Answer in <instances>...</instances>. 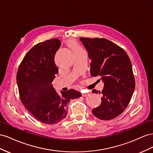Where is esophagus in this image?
Segmentation results:
<instances>
[{
    "label": "esophagus",
    "instance_id": "1",
    "mask_svg": "<svg viewBox=\"0 0 153 153\" xmlns=\"http://www.w3.org/2000/svg\"><path fill=\"white\" fill-rule=\"evenodd\" d=\"M89 94H90L89 92H84L82 94V95L83 96V97H86V96H88Z\"/></svg>",
    "mask_w": 153,
    "mask_h": 153
}]
</instances>
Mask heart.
<instances>
[{"label":"heart","mask_w":153,"mask_h":153,"mask_svg":"<svg viewBox=\"0 0 153 153\" xmlns=\"http://www.w3.org/2000/svg\"><path fill=\"white\" fill-rule=\"evenodd\" d=\"M69 45L70 47H71V49L73 51H77V50H81L82 49L81 47L77 44V43L76 42H70L69 43Z\"/></svg>","instance_id":"b5f03b06"}]
</instances>
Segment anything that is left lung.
<instances>
[{"label": "left lung", "mask_w": 153, "mask_h": 153, "mask_svg": "<svg viewBox=\"0 0 153 153\" xmlns=\"http://www.w3.org/2000/svg\"><path fill=\"white\" fill-rule=\"evenodd\" d=\"M80 41L91 59L90 74L99 76L104 82L101 103L92 110L98 119H114L127 108L133 94L135 81L131 63L127 53L121 47L105 38H80Z\"/></svg>", "instance_id": "8db88e82"}]
</instances>
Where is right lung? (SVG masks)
<instances>
[{
	"label": "right lung",
	"instance_id": "obj_1",
	"mask_svg": "<svg viewBox=\"0 0 153 153\" xmlns=\"http://www.w3.org/2000/svg\"><path fill=\"white\" fill-rule=\"evenodd\" d=\"M60 46L57 38L38 43L26 54L16 74L22 102L37 120L47 124L64 119L68 102L81 96L80 91L74 89L59 94L52 85L58 73L54 56Z\"/></svg>",
	"mask_w": 153,
	"mask_h": 153
}]
</instances>
